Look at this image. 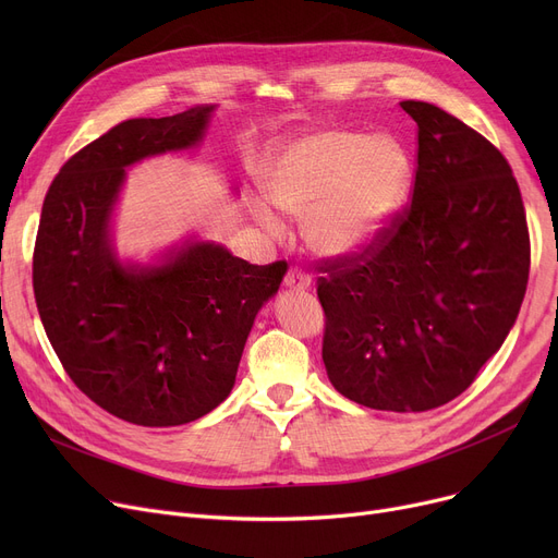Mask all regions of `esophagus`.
Instances as JSON below:
<instances>
[{
    "label": "esophagus",
    "instance_id": "esophagus-1",
    "mask_svg": "<svg viewBox=\"0 0 558 558\" xmlns=\"http://www.w3.org/2000/svg\"><path fill=\"white\" fill-rule=\"evenodd\" d=\"M284 284H287L289 289L301 291V289H307V287L312 284V276H310L307 271L294 267V269H289V274L284 276Z\"/></svg>",
    "mask_w": 558,
    "mask_h": 558
}]
</instances>
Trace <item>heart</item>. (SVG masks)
Returning a JSON list of instances; mask_svg holds the SVG:
<instances>
[{"instance_id":"obj_1","label":"heart","mask_w":558,"mask_h":558,"mask_svg":"<svg viewBox=\"0 0 558 558\" xmlns=\"http://www.w3.org/2000/svg\"><path fill=\"white\" fill-rule=\"evenodd\" d=\"M409 183V158L387 135L326 129L287 142L264 175V194L291 217H303L307 244L324 255H350L385 228ZM257 219L278 230L257 208Z\"/></svg>"}]
</instances>
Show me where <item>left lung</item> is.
<instances>
[{
  "instance_id": "obj_1",
  "label": "left lung",
  "mask_w": 558,
  "mask_h": 558,
  "mask_svg": "<svg viewBox=\"0 0 558 558\" xmlns=\"http://www.w3.org/2000/svg\"><path fill=\"white\" fill-rule=\"evenodd\" d=\"M412 201L362 251L328 257L316 294L332 387L383 412H427L475 383L530 280V228L495 144L425 101Z\"/></svg>"
}]
</instances>
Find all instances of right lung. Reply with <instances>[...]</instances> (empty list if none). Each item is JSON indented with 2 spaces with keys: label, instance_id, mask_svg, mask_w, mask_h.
Here are the masks:
<instances>
[{
  "label": "right lung",
  "instance_id": "right-lung-1",
  "mask_svg": "<svg viewBox=\"0 0 558 558\" xmlns=\"http://www.w3.org/2000/svg\"><path fill=\"white\" fill-rule=\"evenodd\" d=\"M210 112L112 126L61 167L43 203L34 294L53 353L95 404L142 427L192 423L228 398L255 314L289 269L205 242L154 269L114 259L108 219L124 167L194 146Z\"/></svg>",
  "mask_w": 558,
  "mask_h": 558
}]
</instances>
